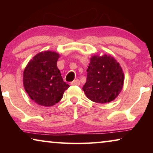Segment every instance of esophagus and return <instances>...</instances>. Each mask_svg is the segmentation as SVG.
Wrapping results in <instances>:
<instances>
[{"mask_svg": "<svg viewBox=\"0 0 153 153\" xmlns=\"http://www.w3.org/2000/svg\"><path fill=\"white\" fill-rule=\"evenodd\" d=\"M70 84L72 85H80V81L78 80V79H76V80H74L72 82H71Z\"/></svg>", "mask_w": 153, "mask_h": 153, "instance_id": "esophagus-1", "label": "esophagus"}]
</instances>
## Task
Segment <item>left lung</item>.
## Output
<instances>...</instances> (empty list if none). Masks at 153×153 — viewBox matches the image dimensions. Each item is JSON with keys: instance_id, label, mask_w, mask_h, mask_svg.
Segmentation results:
<instances>
[{"instance_id": "8db88e82", "label": "left lung", "mask_w": 153, "mask_h": 153, "mask_svg": "<svg viewBox=\"0 0 153 153\" xmlns=\"http://www.w3.org/2000/svg\"><path fill=\"white\" fill-rule=\"evenodd\" d=\"M86 71V82L83 91L89 100L97 103H107L120 93L124 74L120 65L111 56H93Z\"/></svg>"}]
</instances>
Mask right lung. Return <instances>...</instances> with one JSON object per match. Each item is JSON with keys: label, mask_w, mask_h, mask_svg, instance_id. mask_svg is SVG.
<instances>
[{"label": "right lung", "mask_w": 153, "mask_h": 153, "mask_svg": "<svg viewBox=\"0 0 153 153\" xmlns=\"http://www.w3.org/2000/svg\"><path fill=\"white\" fill-rule=\"evenodd\" d=\"M59 54L44 51L37 54L24 72V88L31 100L44 106H51L62 99L69 85L58 69Z\"/></svg>", "instance_id": "right-lung-1"}]
</instances>
